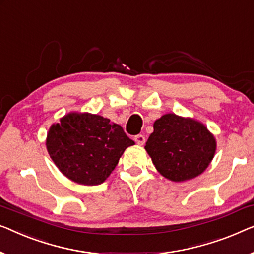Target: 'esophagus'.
<instances>
[{"label":"esophagus","instance_id":"obj_1","mask_svg":"<svg viewBox=\"0 0 254 254\" xmlns=\"http://www.w3.org/2000/svg\"><path fill=\"white\" fill-rule=\"evenodd\" d=\"M134 139H135V142L137 143L138 145H143V144H144V143H145V137H144V135H141V134H139V135H136Z\"/></svg>","mask_w":254,"mask_h":254}]
</instances>
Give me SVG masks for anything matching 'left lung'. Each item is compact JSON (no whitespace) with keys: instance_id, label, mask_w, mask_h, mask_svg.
I'll list each match as a JSON object with an SVG mask.
<instances>
[{"instance_id":"obj_1","label":"left lung","mask_w":254,"mask_h":254,"mask_svg":"<svg viewBox=\"0 0 254 254\" xmlns=\"http://www.w3.org/2000/svg\"><path fill=\"white\" fill-rule=\"evenodd\" d=\"M144 148L164 178L182 182L206 170L214 157L216 142L199 121L168 113L154 121L153 133Z\"/></svg>"}]
</instances>
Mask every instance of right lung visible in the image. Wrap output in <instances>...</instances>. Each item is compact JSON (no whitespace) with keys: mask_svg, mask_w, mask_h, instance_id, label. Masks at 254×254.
I'll return each instance as SVG.
<instances>
[{"mask_svg":"<svg viewBox=\"0 0 254 254\" xmlns=\"http://www.w3.org/2000/svg\"><path fill=\"white\" fill-rule=\"evenodd\" d=\"M46 144L66 178L79 185L97 186L109 178L125 150L135 142L123 127L102 116L71 112L51 125Z\"/></svg>","mask_w":254,"mask_h":254,"instance_id":"obj_1","label":"right lung"}]
</instances>
